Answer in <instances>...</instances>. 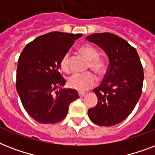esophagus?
I'll return each instance as SVG.
<instances>
[{"mask_svg":"<svg viewBox=\"0 0 155 155\" xmlns=\"http://www.w3.org/2000/svg\"><path fill=\"white\" fill-rule=\"evenodd\" d=\"M85 95H86V93H85V92H79V96H80V97H84Z\"/></svg>","mask_w":155,"mask_h":155,"instance_id":"esophagus-1","label":"esophagus"}]
</instances>
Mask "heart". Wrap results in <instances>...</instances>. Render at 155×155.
<instances>
[{"instance_id": "heart-1", "label": "heart", "mask_w": 155, "mask_h": 155, "mask_svg": "<svg viewBox=\"0 0 155 155\" xmlns=\"http://www.w3.org/2000/svg\"><path fill=\"white\" fill-rule=\"evenodd\" d=\"M80 52L89 61V67L92 71L97 74H101L104 71V63L101 58H99V53L97 49L91 45L85 44L80 47ZM60 66L62 70L68 72L71 70V56L69 52L63 56L61 59ZM97 79L92 73H75L68 78V86L73 89L78 91H86L92 87L96 84Z\"/></svg>"}]
</instances>
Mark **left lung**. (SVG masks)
Returning <instances> with one entry per match:
<instances>
[{
    "instance_id": "obj_1",
    "label": "left lung",
    "mask_w": 155,
    "mask_h": 155,
    "mask_svg": "<svg viewBox=\"0 0 155 155\" xmlns=\"http://www.w3.org/2000/svg\"><path fill=\"white\" fill-rule=\"evenodd\" d=\"M86 39L101 47L109 61L103 81L93 90L97 104L87 114L96 125L113 126L125 120L137 104L142 92L143 68L136 49L117 35L99 33Z\"/></svg>"
}]
</instances>
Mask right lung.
<instances>
[{"label": "right lung", "instance_id": "obj_1", "mask_svg": "<svg viewBox=\"0 0 155 155\" xmlns=\"http://www.w3.org/2000/svg\"><path fill=\"white\" fill-rule=\"evenodd\" d=\"M82 35L48 33L28 43L21 53L16 88L25 111L38 122L63 120L69 104L80 98L76 90L63 88L66 80L59 71L63 56Z\"/></svg>", "mask_w": 155, "mask_h": 155}]
</instances>
